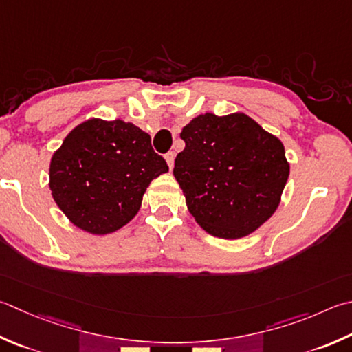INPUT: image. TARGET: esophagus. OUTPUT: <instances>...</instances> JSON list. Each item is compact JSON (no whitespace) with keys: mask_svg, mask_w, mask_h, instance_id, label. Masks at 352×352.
<instances>
[{"mask_svg":"<svg viewBox=\"0 0 352 352\" xmlns=\"http://www.w3.org/2000/svg\"><path fill=\"white\" fill-rule=\"evenodd\" d=\"M164 158H166L169 169L174 168V160H175V153H174V151H169V153H168L166 155H164Z\"/></svg>","mask_w":352,"mask_h":352,"instance_id":"34e87169","label":"esophagus"}]
</instances>
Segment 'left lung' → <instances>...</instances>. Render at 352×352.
I'll return each instance as SVG.
<instances>
[{
	"instance_id": "obj_1",
	"label": "left lung",
	"mask_w": 352,
	"mask_h": 352,
	"mask_svg": "<svg viewBox=\"0 0 352 352\" xmlns=\"http://www.w3.org/2000/svg\"><path fill=\"white\" fill-rule=\"evenodd\" d=\"M174 177L189 212L210 235L254 232L279 206L290 174L284 144L245 114L206 113L180 134Z\"/></svg>"
}]
</instances>
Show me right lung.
Returning a JSON list of instances; mask_svg holds the SVG:
<instances>
[{
  "instance_id": "right-lung-1",
  "label": "right lung",
  "mask_w": 352,
  "mask_h": 352,
  "mask_svg": "<svg viewBox=\"0 0 352 352\" xmlns=\"http://www.w3.org/2000/svg\"><path fill=\"white\" fill-rule=\"evenodd\" d=\"M168 170L144 131L123 120L91 119L54 153L50 189L74 226L105 235L135 217L149 183Z\"/></svg>"
}]
</instances>
